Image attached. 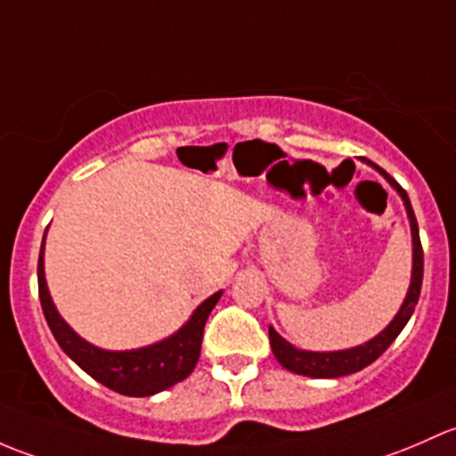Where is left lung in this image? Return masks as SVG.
Returning <instances> with one entry per match:
<instances>
[{
	"mask_svg": "<svg viewBox=\"0 0 456 456\" xmlns=\"http://www.w3.org/2000/svg\"><path fill=\"white\" fill-rule=\"evenodd\" d=\"M369 164L382 173L384 180H387L388 184L400 193V197L403 200V206H406L408 219H411V232H412L411 288H408L403 305L400 307V312L395 314V318L391 321V325H388L384 331H379L375 338H370L369 342H364V345L354 346V349L327 351V354H321V351H303V349H297L294 345H289L285 338H281L279 333L270 327L272 354H274V358L279 360L285 369L292 370V373L307 375V378H342V375L355 373V370H362L364 367H369V364L375 362V360H378L379 355L393 345V340L400 336V331L406 327V322L411 321L412 312H415L417 300H419L421 279H424V250H421L419 228H417V219H415V213H412L411 200H408L406 191H403L402 186L397 184L387 171H384V168H379L378 164L373 162Z\"/></svg>",
	"mask_w": 456,
	"mask_h": 456,
	"instance_id": "1",
	"label": "left lung"
}]
</instances>
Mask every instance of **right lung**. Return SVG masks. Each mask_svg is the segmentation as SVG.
<instances>
[{
    "label": "right lung",
    "instance_id": "add662e5",
    "mask_svg": "<svg viewBox=\"0 0 456 456\" xmlns=\"http://www.w3.org/2000/svg\"><path fill=\"white\" fill-rule=\"evenodd\" d=\"M45 243V234H44ZM44 243L39 252V265H37V279H39V300L44 316L48 321L50 331L59 342L61 349L74 360L87 375H92L96 382L120 395L129 397H149L173 384L182 382L193 373L201 351V336L204 325L208 321V314L222 298V292L206 298L195 309L180 331L168 336L167 340L156 345L142 346V349L131 351H105L89 345L83 340L68 322L56 312L53 298H50L48 285H45L44 272Z\"/></svg>",
    "mask_w": 456,
    "mask_h": 456
}]
</instances>
